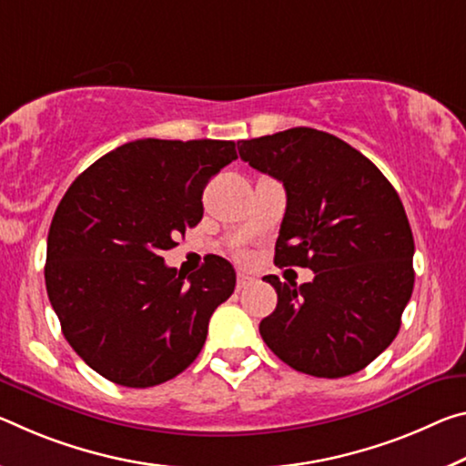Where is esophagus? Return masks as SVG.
I'll return each instance as SVG.
<instances>
[{
    "label": "esophagus",
    "mask_w": 466,
    "mask_h": 466,
    "mask_svg": "<svg viewBox=\"0 0 466 466\" xmlns=\"http://www.w3.org/2000/svg\"><path fill=\"white\" fill-rule=\"evenodd\" d=\"M255 284V278L248 276V273H238V278H236V290H245V288L253 286Z\"/></svg>",
    "instance_id": "1"
}]
</instances>
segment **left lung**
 Wrapping results in <instances>:
<instances>
[{
    "label": "left lung",
    "mask_w": 466,
    "mask_h": 466,
    "mask_svg": "<svg viewBox=\"0 0 466 466\" xmlns=\"http://www.w3.org/2000/svg\"><path fill=\"white\" fill-rule=\"evenodd\" d=\"M238 153L286 188L276 265L315 273L300 286L263 278L278 292L263 342L315 378L360 371L392 344L415 284L400 197L363 153L315 128L240 140Z\"/></svg>",
    "instance_id": "1"
}]
</instances>
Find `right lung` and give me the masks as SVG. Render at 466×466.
I'll use <instances>...</instances> for the list:
<instances>
[{
    "label": "right lung",
    "instance_id": "right-lung-1",
    "mask_svg": "<svg viewBox=\"0 0 466 466\" xmlns=\"http://www.w3.org/2000/svg\"><path fill=\"white\" fill-rule=\"evenodd\" d=\"M238 157L232 140L140 138L103 155L66 190L47 236L46 286L64 338L103 378L151 388L201 352L236 286L211 255L198 271L161 253L203 218V188Z\"/></svg>",
    "mask_w": 466,
    "mask_h": 466
}]
</instances>
